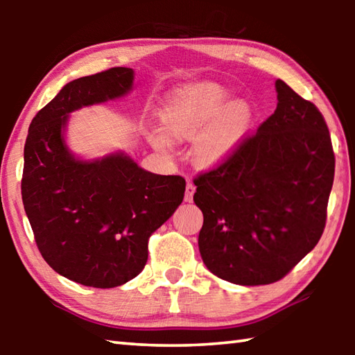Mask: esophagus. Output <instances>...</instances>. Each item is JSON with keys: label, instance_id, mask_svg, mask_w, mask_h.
Wrapping results in <instances>:
<instances>
[{"label": "esophagus", "instance_id": "1", "mask_svg": "<svg viewBox=\"0 0 355 355\" xmlns=\"http://www.w3.org/2000/svg\"><path fill=\"white\" fill-rule=\"evenodd\" d=\"M194 192H196V186L192 182H188L186 184V192H184V200L186 202H192V197H194Z\"/></svg>", "mask_w": 355, "mask_h": 355}]
</instances>
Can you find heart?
<instances>
[{"label": "heart", "instance_id": "b5f03b06", "mask_svg": "<svg viewBox=\"0 0 355 355\" xmlns=\"http://www.w3.org/2000/svg\"><path fill=\"white\" fill-rule=\"evenodd\" d=\"M254 120L244 100H232V92L218 83H196L180 87L161 107V128L146 136L156 152L172 155L175 139H194V156L202 166H219L243 146Z\"/></svg>", "mask_w": 355, "mask_h": 355}]
</instances>
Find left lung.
Instances as JSON below:
<instances>
[{
	"label": "left lung",
	"mask_w": 355,
	"mask_h": 355,
	"mask_svg": "<svg viewBox=\"0 0 355 355\" xmlns=\"http://www.w3.org/2000/svg\"><path fill=\"white\" fill-rule=\"evenodd\" d=\"M277 107L230 159L194 180L203 213L199 250L230 284L280 280L320 241L335 156L322 114L286 83Z\"/></svg>",
	"instance_id": "obj_1"
}]
</instances>
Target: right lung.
Returning <instances> with one entry per match:
<instances>
[{
  "label": "right lung",
  "instance_id": "add662e5",
  "mask_svg": "<svg viewBox=\"0 0 355 355\" xmlns=\"http://www.w3.org/2000/svg\"><path fill=\"white\" fill-rule=\"evenodd\" d=\"M135 70L70 81L35 114L25 144L21 197L44 260L76 284L114 288L146 266L148 238L183 202L186 182L125 152L81 159L65 142L70 112L130 94Z\"/></svg>",
  "mask_w": 355,
  "mask_h": 355
}]
</instances>
